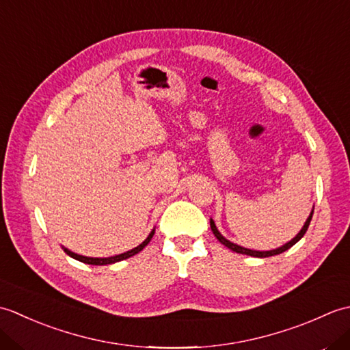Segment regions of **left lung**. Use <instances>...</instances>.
Segmentation results:
<instances>
[{"label":"left lung","instance_id":"1","mask_svg":"<svg viewBox=\"0 0 350 350\" xmlns=\"http://www.w3.org/2000/svg\"><path fill=\"white\" fill-rule=\"evenodd\" d=\"M313 212H314V207H313V209H311V212H310V215H308L307 221L304 222L302 228L299 230V233L296 234L292 241H288L287 243L281 245V247L275 248V250H269V251H257V250H250V248L241 247V245H236V243H233V242H230L228 239H226V237L219 233V230L217 228V226H215V221H213L212 218H211V228H212V232H213L215 237H217V239H218V241H219L222 245H224V247L230 248V250L234 251V252H239V254H247V256H251V257H260V258H263V257H271V256H277V254H281V252H284V251H287L288 248H292L296 242H299V241L302 239V236L306 234V232H307V228H308V226H310V221H311V218H313Z\"/></svg>","mask_w":350,"mask_h":350}]
</instances>
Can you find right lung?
I'll list each match as a JSON object with an SVG mask.
<instances>
[{
  "label": "right lung",
  "instance_id": "1",
  "mask_svg": "<svg viewBox=\"0 0 350 350\" xmlns=\"http://www.w3.org/2000/svg\"><path fill=\"white\" fill-rule=\"evenodd\" d=\"M153 234H154V228L152 230L150 233H148V236L146 237V239L141 242L138 247H135V248H132V250H129V251H126V252H122V254H117V256H111V257H85V256H79V254H77V252H73V251H70V250H68V248H64L63 247V250H64V252L68 256H70L72 258H75V260H78V262H83V263H87V265H96V266H103V265H113V263H117V262H122V260H126V258H129V257H132V256H135V254H138V252L143 250L146 245L152 241V237H153Z\"/></svg>",
  "mask_w": 350,
  "mask_h": 350
}]
</instances>
